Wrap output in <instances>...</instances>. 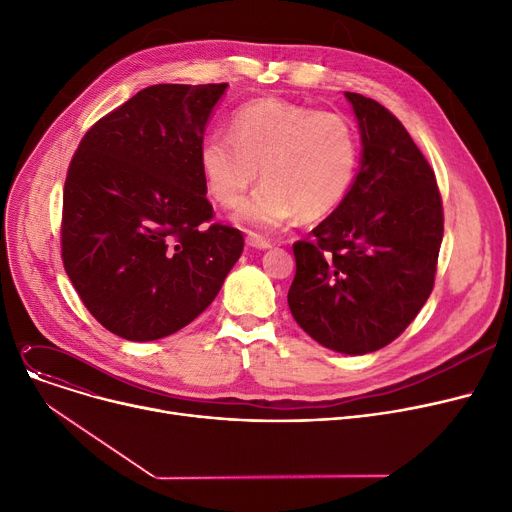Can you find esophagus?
Listing matches in <instances>:
<instances>
[{"label":"esophagus","instance_id":"1","mask_svg":"<svg viewBox=\"0 0 512 512\" xmlns=\"http://www.w3.org/2000/svg\"><path fill=\"white\" fill-rule=\"evenodd\" d=\"M247 245H249L251 249L265 251V249H270V247H272V242H270V240H265V238H261V236H257V234H249V236H247Z\"/></svg>","mask_w":512,"mask_h":512}]
</instances>
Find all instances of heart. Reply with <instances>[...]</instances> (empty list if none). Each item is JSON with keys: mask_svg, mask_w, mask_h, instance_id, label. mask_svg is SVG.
I'll list each match as a JSON object with an SVG mask.
<instances>
[{"mask_svg": "<svg viewBox=\"0 0 512 512\" xmlns=\"http://www.w3.org/2000/svg\"><path fill=\"white\" fill-rule=\"evenodd\" d=\"M228 133L230 138L215 132L203 139L199 168L209 195L222 207H236L261 174L265 182L236 213L249 228L278 230L297 215L326 218L355 184L359 141L342 114L259 99L238 107Z\"/></svg>", "mask_w": 512, "mask_h": 512, "instance_id": "1", "label": "heart"}]
</instances>
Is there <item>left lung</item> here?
<instances>
[{
	"mask_svg": "<svg viewBox=\"0 0 512 512\" xmlns=\"http://www.w3.org/2000/svg\"><path fill=\"white\" fill-rule=\"evenodd\" d=\"M344 97L359 124V172L313 240L294 242L288 307L321 346L365 355L405 332L432 294L444 213L434 170L407 128L378 101Z\"/></svg>",
	"mask_w": 512,
	"mask_h": 512,
	"instance_id": "8db88e82",
	"label": "left lung"
}]
</instances>
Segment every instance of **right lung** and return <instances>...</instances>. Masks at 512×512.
<instances>
[{
  "instance_id": "right-lung-1",
  "label": "right lung",
  "mask_w": 512,
  "mask_h": 512,
  "mask_svg": "<svg viewBox=\"0 0 512 512\" xmlns=\"http://www.w3.org/2000/svg\"><path fill=\"white\" fill-rule=\"evenodd\" d=\"M222 85H153L80 141L64 184L62 259L112 334L149 342L218 297L245 238L211 224L199 147Z\"/></svg>"
}]
</instances>
